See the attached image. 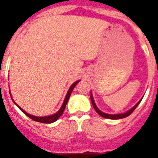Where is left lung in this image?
Returning a JSON list of instances; mask_svg holds the SVG:
<instances>
[{
    "label": "left lung",
    "mask_w": 158,
    "mask_h": 158,
    "mask_svg": "<svg viewBox=\"0 0 158 158\" xmlns=\"http://www.w3.org/2000/svg\"><path fill=\"white\" fill-rule=\"evenodd\" d=\"M90 98H91V102H92V104H93V106H94V108L95 109V110H96L97 112L98 113L99 115H101V116H102V117L106 118V119H111V120H118V119H122V118L129 116V115H130V114H131V113L135 110V108L137 107L138 105H139V104L140 103V102H141V100L139 101V102H138V103L134 106V107H132L130 110L126 111V112L122 113V114H115V115H111V114H106V113H104L99 110L98 108V106H96V104H95V102H94V98H93V95H92V93H91V95H90Z\"/></svg>",
    "instance_id": "obj_1"
}]
</instances>
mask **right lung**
<instances>
[{
    "instance_id": "1",
    "label": "right lung",
    "mask_w": 158,
    "mask_h": 158,
    "mask_svg": "<svg viewBox=\"0 0 158 158\" xmlns=\"http://www.w3.org/2000/svg\"><path fill=\"white\" fill-rule=\"evenodd\" d=\"M79 82V80H78V81L76 82H74V84H72L71 86H70V88H69V89L68 90V93H67L66 94V96H65V98H64V102H63V104H62L61 106V107H60V109L58 111H57L56 114H54V115H48V116H43V117H39V116H34V115H30V114H28V113H27L26 111H24V110L22 109V108L20 107V106H19L15 102V105L18 106V107L22 111H23L24 114H25L27 116H28V117L30 118V119H32V120H35V121H38V122H40V123H45V124H50V123H53L55 122V121H56L57 120H58V118L60 116V115L63 114V112H64V108H65V106H66L67 102H68V100H69V97H70V94H71L72 91H73V89H74V88L75 87V85H76ZM12 98V97H11Z\"/></svg>"
}]
</instances>
